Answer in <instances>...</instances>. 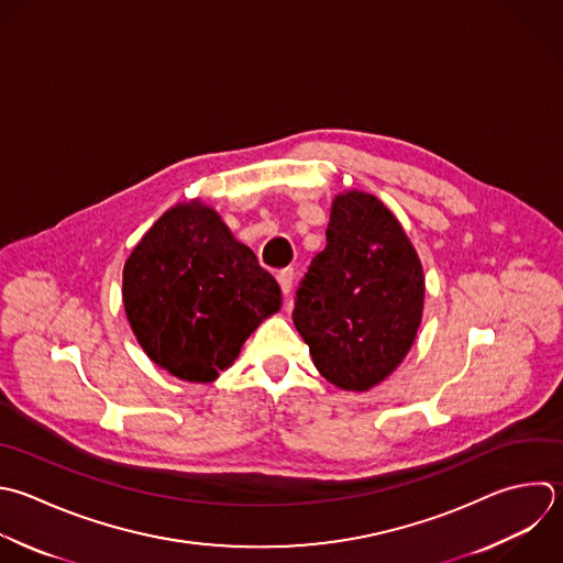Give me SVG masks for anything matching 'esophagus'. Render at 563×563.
Returning a JSON list of instances; mask_svg holds the SVG:
<instances>
[{"label": "esophagus", "instance_id": "34e87169", "mask_svg": "<svg viewBox=\"0 0 563 563\" xmlns=\"http://www.w3.org/2000/svg\"><path fill=\"white\" fill-rule=\"evenodd\" d=\"M292 279H295V271H292V268H282V271H277V282H279V286H282V292H284V295H288V292H290V288H292Z\"/></svg>", "mask_w": 563, "mask_h": 563}]
</instances>
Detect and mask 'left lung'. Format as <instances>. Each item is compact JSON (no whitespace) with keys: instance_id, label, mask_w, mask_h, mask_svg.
Listing matches in <instances>:
<instances>
[{"instance_id":"obj_1","label":"left lung","mask_w":563,"mask_h":563,"mask_svg":"<svg viewBox=\"0 0 563 563\" xmlns=\"http://www.w3.org/2000/svg\"><path fill=\"white\" fill-rule=\"evenodd\" d=\"M325 240L299 282L292 321L323 378L365 391L387 378L413 343L422 266L398 220L369 194L334 200Z\"/></svg>"}]
</instances>
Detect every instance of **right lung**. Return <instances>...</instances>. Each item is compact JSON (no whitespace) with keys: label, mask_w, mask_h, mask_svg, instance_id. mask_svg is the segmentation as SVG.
<instances>
[{"label":"right lung","mask_w":563,"mask_h":563,"mask_svg":"<svg viewBox=\"0 0 563 563\" xmlns=\"http://www.w3.org/2000/svg\"><path fill=\"white\" fill-rule=\"evenodd\" d=\"M123 303L147 356L191 383H209L282 306L275 277L220 216L198 202L167 211L123 271Z\"/></svg>","instance_id":"1"}]
</instances>
